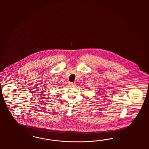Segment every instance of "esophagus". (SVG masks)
I'll use <instances>...</instances> for the list:
<instances>
[{"label":"esophagus","mask_w":149,"mask_h":149,"mask_svg":"<svg viewBox=\"0 0 149 149\" xmlns=\"http://www.w3.org/2000/svg\"><path fill=\"white\" fill-rule=\"evenodd\" d=\"M69 84L70 86H72V87L75 86V84L74 83V82H69Z\"/></svg>","instance_id":"obj_1"}]
</instances>
